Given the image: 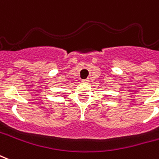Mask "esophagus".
I'll list each match as a JSON object with an SVG mask.
<instances>
[{"mask_svg": "<svg viewBox=\"0 0 159 159\" xmlns=\"http://www.w3.org/2000/svg\"><path fill=\"white\" fill-rule=\"evenodd\" d=\"M83 83H89V79H88V78H87V79H83Z\"/></svg>", "mask_w": 159, "mask_h": 159, "instance_id": "esophagus-1", "label": "esophagus"}]
</instances>
